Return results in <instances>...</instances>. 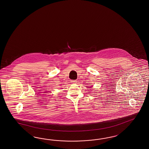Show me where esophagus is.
Listing matches in <instances>:
<instances>
[{
	"label": "esophagus",
	"instance_id": "obj_1",
	"mask_svg": "<svg viewBox=\"0 0 149 149\" xmlns=\"http://www.w3.org/2000/svg\"><path fill=\"white\" fill-rule=\"evenodd\" d=\"M77 82V80H72V81H71V83L72 84H76Z\"/></svg>",
	"mask_w": 149,
	"mask_h": 149
}]
</instances>
